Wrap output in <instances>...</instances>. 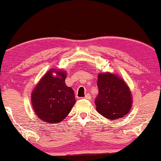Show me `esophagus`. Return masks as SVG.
Listing matches in <instances>:
<instances>
[{"label": "esophagus", "instance_id": "esophagus-1", "mask_svg": "<svg viewBox=\"0 0 161 161\" xmlns=\"http://www.w3.org/2000/svg\"><path fill=\"white\" fill-rule=\"evenodd\" d=\"M84 98L86 99V100H91V99H92L91 96H90L89 94H86V96L84 97Z\"/></svg>", "mask_w": 161, "mask_h": 161}]
</instances>
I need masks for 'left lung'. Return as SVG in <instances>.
Returning <instances> with one entry per match:
<instances>
[{
	"label": "left lung",
	"instance_id": "1",
	"mask_svg": "<svg viewBox=\"0 0 161 161\" xmlns=\"http://www.w3.org/2000/svg\"><path fill=\"white\" fill-rule=\"evenodd\" d=\"M99 94L95 99L97 111L104 117L115 119L128 113L132 105L131 94L126 83L111 73L98 75Z\"/></svg>",
	"mask_w": 161,
	"mask_h": 161
}]
</instances>
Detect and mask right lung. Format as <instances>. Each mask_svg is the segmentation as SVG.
<instances>
[{
	"label": "right lung",
	"instance_id": "1",
	"mask_svg": "<svg viewBox=\"0 0 161 161\" xmlns=\"http://www.w3.org/2000/svg\"><path fill=\"white\" fill-rule=\"evenodd\" d=\"M50 70L42 78L31 94L32 105L36 115L44 122L58 123L68 114L75 103V93L65 83L66 72Z\"/></svg>",
	"mask_w": 161,
	"mask_h": 161
}]
</instances>
